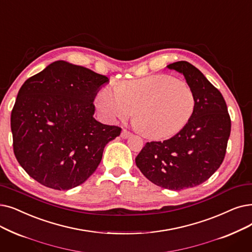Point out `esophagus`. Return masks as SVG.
Here are the masks:
<instances>
[{
	"instance_id": "obj_1",
	"label": "esophagus",
	"mask_w": 252,
	"mask_h": 252,
	"mask_svg": "<svg viewBox=\"0 0 252 252\" xmlns=\"http://www.w3.org/2000/svg\"><path fill=\"white\" fill-rule=\"evenodd\" d=\"M130 134L128 130H126V129H123V132H122V134H120V137H122L123 139H126V138H128V137H130Z\"/></svg>"
}]
</instances>
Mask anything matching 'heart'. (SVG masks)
<instances>
[{
    "label": "heart",
    "mask_w": 252,
    "mask_h": 252,
    "mask_svg": "<svg viewBox=\"0 0 252 252\" xmlns=\"http://www.w3.org/2000/svg\"><path fill=\"white\" fill-rule=\"evenodd\" d=\"M95 104L108 122L125 120L135 112L140 132L152 139L178 133L189 122L195 97L190 87L168 75H155L124 83L105 86Z\"/></svg>",
    "instance_id": "b5f03b06"
}]
</instances>
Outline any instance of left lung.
I'll return each instance as SVG.
<instances>
[{
	"mask_svg": "<svg viewBox=\"0 0 252 252\" xmlns=\"http://www.w3.org/2000/svg\"><path fill=\"white\" fill-rule=\"evenodd\" d=\"M167 68L183 74L195 97L192 116L180 132L165 141L147 142L136 158L144 176L160 188L180 190L209 179L223 161L231 118L222 94L189 62Z\"/></svg>",
	"mask_w": 252,
	"mask_h": 252,
	"instance_id": "8db88e82",
	"label": "left lung"
}]
</instances>
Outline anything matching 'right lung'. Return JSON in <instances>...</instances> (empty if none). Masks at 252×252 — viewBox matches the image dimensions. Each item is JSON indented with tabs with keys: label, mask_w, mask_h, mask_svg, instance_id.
<instances>
[{
	"label": "right lung",
	"mask_w": 252,
	"mask_h": 252,
	"mask_svg": "<svg viewBox=\"0 0 252 252\" xmlns=\"http://www.w3.org/2000/svg\"><path fill=\"white\" fill-rule=\"evenodd\" d=\"M108 77L57 61L20 87L11 112L19 165L44 187L68 190L100 165L108 142L122 128L96 122L94 100Z\"/></svg>",
	"instance_id": "add662e5"
}]
</instances>
